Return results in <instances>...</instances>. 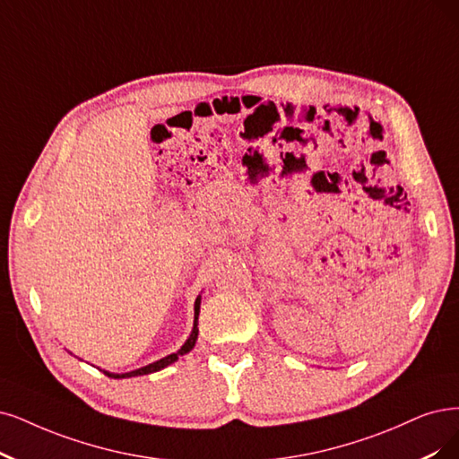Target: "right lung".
Here are the masks:
<instances>
[{
	"instance_id": "1",
	"label": "right lung",
	"mask_w": 459,
	"mask_h": 459,
	"mask_svg": "<svg viewBox=\"0 0 459 459\" xmlns=\"http://www.w3.org/2000/svg\"><path fill=\"white\" fill-rule=\"evenodd\" d=\"M200 300H202V297L198 295V297H196V300H195V321H193V331H191L189 338H186V341H185V344H183L176 353H169V355H166V358H162V359H159V361H155V363H149V365H145V367H142V368H135V370H130V372H121V375H118V372L104 370V375H106V377H109V378H132V377L151 375V372L162 370L164 367L176 363V361L181 358V355L189 353V351L195 348V344H196V338H198V314H200Z\"/></svg>"
}]
</instances>
